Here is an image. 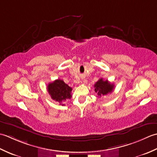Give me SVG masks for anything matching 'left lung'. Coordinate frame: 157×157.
I'll return each mask as SVG.
<instances>
[{
    "mask_svg": "<svg viewBox=\"0 0 157 157\" xmlns=\"http://www.w3.org/2000/svg\"><path fill=\"white\" fill-rule=\"evenodd\" d=\"M114 87L115 86L113 84L110 83L108 80L105 81L102 78H101L94 84V90L96 93H97L98 97H101L111 93L114 90Z\"/></svg>",
    "mask_w": 157,
    "mask_h": 157,
    "instance_id": "8db88e82",
    "label": "left lung"
}]
</instances>
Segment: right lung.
Listing matches in <instances>:
<instances>
[{
    "label": "right lung",
    "instance_id": "1",
    "mask_svg": "<svg viewBox=\"0 0 157 157\" xmlns=\"http://www.w3.org/2000/svg\"><path fill=\"white\" fill-rule=\"evenodd\" d=\"M47 90L52 99L62 105H65L63 103L71 98L72 88L66 84L62 79H58L53 82L49 83Z\"/></svg>",
    "mask_w": 157,
    "mask_h": 157
}]
</instances>
